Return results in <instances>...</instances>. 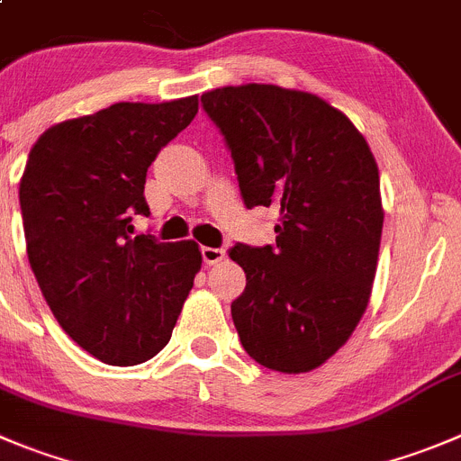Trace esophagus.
<instances>
[{
  "label": "esophagus",
  "mask_w": 461,
  "mask_h": 461,
  "mask_svg": "<svg viewBox=\"0 0 461 461\" xmlns=\"http://www.w3.org/2000/svg\"><path fill=\"white\" fill-rule=\"evenodd\" d=\"M201 256H203V262L208 267H212V265H219V262L223 260V258H226V251H223V249H210V247H203L201 249Z\"/></svg>",
  "instance_id": "esophagus-1"
}]
</instances>
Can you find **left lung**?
Returning <instances> with one entry per match:
<instances>
[{"label":"left lung","mask_w":461,"mask_h":461,"mask_svg":"<svg viewBox=\"0 0 461 461\" xmlns=\"http://www.w3.org/2000/svg\"><path fill=\"white\" fill-rule=\"evenodd\" d=\"M226 138L247 208L278 210L276 247L238 244L247 274L235 328L258 365L308 374L348 341L378 269V162L335 106L303 90L247 83L201 96Z\"/></svg>","instance_id":"left-lung-1"}]
</instances>
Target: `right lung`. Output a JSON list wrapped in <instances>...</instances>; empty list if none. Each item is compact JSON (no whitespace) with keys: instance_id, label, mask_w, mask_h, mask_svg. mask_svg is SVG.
<instances>
[{"instance_id":"add662e5","label":"right lung","mask_w":461,"mask_h":461,"mask_svg":"<svg viewBox=\"0 0 461 461\" xmlns=\"http://www.w3.org/2000/svg\"><path fill=\"white\" fill-rule=\"evenodd\" d=\"M199 96L120 102L50 126L20 178L26 256L65 332L104 365H142L172 337L201 269L199 244L135 235L147 169Z\"/></svg>"}]
</instances>
